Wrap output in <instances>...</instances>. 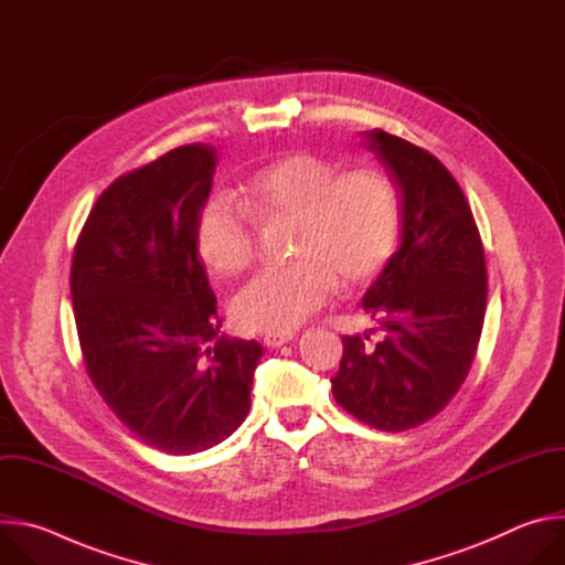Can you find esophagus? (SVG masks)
<instances>
[{
    "label": "esophagus",
    "mask_w": 565,
    "mask_h": 565,
    "mask_svg": "<svg viewBox=\"0 0 565 565\" xmlns=\"http://www.w3.org/2000/svg\"><path fill=\"white\" fill-rule=\"evenodd\" d=\"M295 338H297L295 333H270V335L264 338V347H268V349H279V347L292 342Z\"/></svg>",
    "instance_id": "esophagus-1"
}]
</instances>
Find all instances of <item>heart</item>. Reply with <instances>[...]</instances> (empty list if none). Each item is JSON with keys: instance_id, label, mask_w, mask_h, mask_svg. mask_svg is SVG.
<instances>
[{"instance_id": "heart-1", "label": "heart", "mask_w": 565, "mask_h": 565, "mask_svg": "<svg viewBox=\"0 0 565 565\" xmlns=\"http://www.w3.org/2000/svg\"><path fill=\"white\" fill-rule=\"evenodd\" d=\"M295 218L290 255L297 259L259 273L232 299L241 331L290 333L324 306L338 279L358 286L391 259L399 234V205L391 181L369 168L340 172L331 160L297 151L257 170L244 185V205L227 194L203 201L194 244L218 277L250 268L255 221Z\"/></svg>"}]
</instances>
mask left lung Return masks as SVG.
I'll return each instance as SVG.
<instances>
[{"instance_id": "8db88e82", "label": "left lung", "mask_w": 565, "mask_h": 565, "mask_svg": "<svg viewBox=\"0 0 565 565\" xmlns=\"http://www.w3.org/2000/svg\"><path fill=\"white\" fill-rule=\"evenodd\" d=\"M402 201V241L362 299L384 338L344 335L333 395L358 420L405 431L440 414L473 362L488 270L467 199L429 151L362 131Z\"/></svg>"}]
</instances>
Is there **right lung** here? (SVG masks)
<instances>
[{
  "label": "right lung",
  "mask_w": 565,
  "mask_h": 565,
  "mask_svg": "<svg viewBox=\"0 0 565 565\" xmlns=\"http://www.w3.org/2000/svg\"><path fill=\"white\" fill-rule=\"evenodd\" d=\"M216 149L185 145L114 181L71 266L87 371L120 423L172 456L230 438L250 412L264 347L223 338L194 244Z\"/></svg>",
  "instance_id": "obj_1"
}]
</instances>
